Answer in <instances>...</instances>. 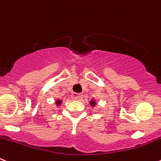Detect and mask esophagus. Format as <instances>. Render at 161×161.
<instances>
[{
    "label": "esophagus",
    "instance_id": "34e87169",
    "mask_svg": "<svg viewBox=\"0 0 161 161\" xmlns=\"http://www.w3.org/2000/svg\"><path fill=\"white\" fill-rule=\"evenodd\" d=\"M72 97L74 100H80V99H82V97H83V95L80 94V93H73L72 95Z\"/></svg>",
    "mask_w": 161,
    "mask_h": 161
}]
</instances>
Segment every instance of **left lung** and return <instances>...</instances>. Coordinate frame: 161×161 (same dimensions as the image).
<instances>
[{"instance_id": "obj_1", "label": "left lung", "mask_w": 161, "mask_h": 161, "mask_svg": "<svg viewBox=\"0 0 161 161\" xmlns=\"http://www.w3.org/2000/svg\"><path fill=\"white\" fill-rule=\"evenodd\" d=\"M89 103H90V105L92 106H95V105H96V102H95V100H91Z\"/></svg>"}]
</instances>
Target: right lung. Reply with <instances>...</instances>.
<instances>
[{
  "mask_svg": "<svg viewBox=\"0 0 161 161\" xmlns=\"http://www.w3.org/2000/svg\"><path fill=\"white\" fill-rule=\"evenodd\" d=\"M61 102H62V101L59 100V99H57V100L55 101V104H56V106H59V105H60Z\"/></svg>",
  "mask_w": 161,
  "mask_h": 161,
  "instance_id": "add662e5",
  "label": "right lung"
}]
</instances>
